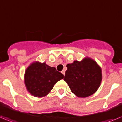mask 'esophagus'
Returning <instances> with one entry per match:
<instances>
[{"mask_svg": "<svg viewBox=\"0 0 122 122\" xmlns=\"http://www.w3.org/2000/svg\"><path fill=\"white\" fill-rule=\"evenodd\" d=\"M61 73H63V74L64 75H65V70L62 71H61Z\"/></svg>", "mask_w": 122, "mask_h": 122, "instance_id": "34e87169", "label": "esophagus"}]
</instances>
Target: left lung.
<instances>
[{"label":"left lung","mask_w":122,"mask_h":122,"mask_svg":"<svg viewBox=\"0 0 122 122\" xmlns=\"http://www.w3.org/2000/svg\"><path fill=\"white\" fill-rule=\"evenodd\" d=\"M65 80L73 94L86 97L94 94L102 80L101 68L93 59L85 58L66 65Z\"/></svg>","instance_id":"8db88e82"}]
</instances>
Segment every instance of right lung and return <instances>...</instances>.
<instances>
[{
  "label": "right lung",
  "instance_id": "add662e5",
  "mask_svg": "<svg viewBox=\"0 0 122 122\" xmlns=\"http://www.w3.org/2000/svg\"><path fill=\"white\" fill-rule=\"evenodd\" d=\"M63 78L64 75L54 67L45 63L34 62L26 70L25 83L31 95L41 97L48 94L54 84Z\"/></svg>",
  "mask_w": 122,
  "mask_h": 122
}]
</instances>
